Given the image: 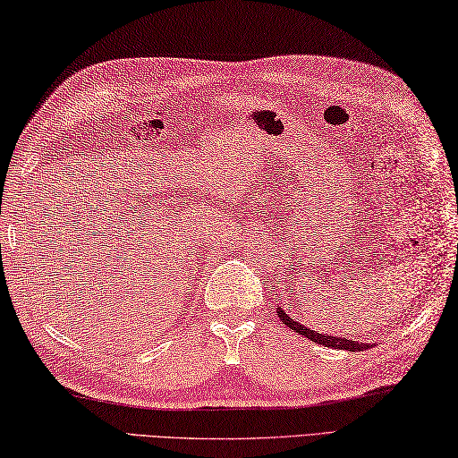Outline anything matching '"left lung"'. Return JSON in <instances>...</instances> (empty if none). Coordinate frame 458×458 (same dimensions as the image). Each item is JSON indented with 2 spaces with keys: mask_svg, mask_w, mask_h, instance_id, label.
<instances>
[{
  "mask_svg": "<svg viewBox=\"0 0 458 458\" xmlns=\"http://www.w3.org/2000/svg\"><path fill=\"white\" fill-rule=\"evenodd\" d=\"M278 318L282 319V323L286 325V327L293 329L298 335H303V337H308L310 341L318 343V344H325V347H331V349H343V351H367L370 344L369 343H359V341H349V339H343V337H331V335H321L318 331H311L308 327H303L298 321H293L292 318H288L286 311H282L280 308L276 310Z\"/></svg>",
  "mask_w": 458,
  "mask_h": 458,
  "instance_id": "obj_1",
  "label": "left lung"
}]
</instances>
